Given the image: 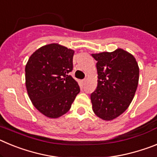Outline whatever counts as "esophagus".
<instances>
[{"label":"esophagus","instance_id":"34e87169","mask_svg":"<svg viewBox=\"0 0 157 157\" xmlns=\"http://www.w3.org/2000/svg\"><path fill=\"white\" fill-rule=\"evenodd\" d=\"M82 82L83 85H85L86 82V78H84V79H82Z\"/></svg>","mask_w":157,"mask_h":157}]
</instances>
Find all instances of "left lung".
<instances>
[{
	"label": "left lung",
	"instance_id": "obj_1",
	"mask_svg": "<svg viewBox=\"0 0 157 157\" xmlns=\"http://www.w3.org/2000/svg\"><path fill=\"white\" fill-rule=\"evenodd\" d=\"M98 61V87L90 95L94 113L112 120L127 109L135 94L139 67L133 55L118 48L112 52L92 54Z\"/></svg>",
	"mask_w": 157,
	"mask_h": 157
}]
</instances>
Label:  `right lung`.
<instances>
[{"label":"right lung","instance_id":"add662e5","mask_svg":"<svg viewBox=\"0 0 157 157\" xmlns=\"http://www.w3.org/2000/svg\"><path fill=\"white\" fill-rule=\"evenodd\" d=\"M74 51L58 44L41 47L25 67L29 98L37 110L49 118L69 111L80 87L69 72L73 70Z\"/></svg>","mask_w":157,"mask_h":157}]
</instances>
